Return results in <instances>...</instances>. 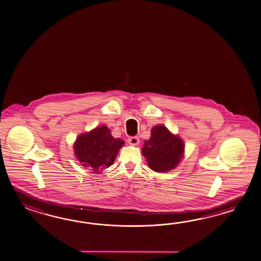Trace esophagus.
<instances>
[{
  "mask_svg": "<svg viewBox=\"0 0 261 261\" xmlns=\"http://www.w3.org/2000/svg\"><path fill=\"white\" fill-rule=\"evenodd\" d=\"M140 140L138 137L136 136H133V137H128L127 138V143L132 146H137L139 144Z\"/></svg>",
  "mask_w": 261,
  "mask_h": 261,
  "instance_id": "obj_1",
  "label": "esophagus"
}]
</instances>
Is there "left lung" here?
<instances>
[{"label": "left lung", "instance_id": "obj_1", "mask_svg": "<svg viewBox=\"0 0 261 261\" xmlns=\"http://www.w3.org/2000/svg\"><path fill=\"white\" fill-rule=\"evenodd\" d=\"M143 155L150 169L164 173L176 168L184 154V143L179 136L171 134L163 125L151 128L150 138L145 141Z\"/></svg>", "mask_w": 261, "mask_h": 261}]
</instances>
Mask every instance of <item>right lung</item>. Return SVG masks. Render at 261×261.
Returning a JSON list of instances; mask_svg holds the SVG:
<instances>
[{
	"instance_id": "add662e5",
	"label": "right lung",
	"mask_w": 261,
	"mask_h": 261,
	"mask_svg": "<svg viewBox=\"0 0 261 261\" xmlns=\"http://www.w3.org/2000/svg\"><path fill=\"white\" fill-rule=\"evenodd\" d=\"M125 142L112 136L109 128L101 126L81 134L74 144L75 156L81 164L94 173H100L114 164Z\"/></svg>"
}]
</instances>
